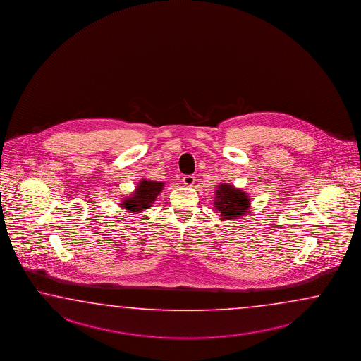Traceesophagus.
I'll list each match as a JSON object with an SVG mask.
<instances>
[{"label":"esophagus","instance_id":"34e87169","mask_svg":"<svg viewBox=\"0 0 361 361\" xmlns=\"http://www.w3.org/2000/svg\"><path fill=\"white\" fill-rule=\"evenodd\" d=\"M183 183L186 186H192L195 183V176H193V175H186V176L183 177Z\"/></svg>","mask_w":361,"mask_h":361}]
</instances>
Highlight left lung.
Segmentation results:
<instances>
[{
  "mask_svg": "<svg viewBox=\"0 0 361 361\" xmlns=\"http://www.w3.org/2000/svg\"><path fill=\"white\" fill-rule=\"evenodd\" d=\"M215 210L223 220L238 219L249 210V195L233 185L220 184L215 190Z\"/></svg>",
  "mask_w": 361,
  "mask_h": 361,
  "instance_id": "1",
  "label": "left lung"
}]
</instances>
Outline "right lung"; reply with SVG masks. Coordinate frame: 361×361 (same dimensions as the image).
<instances>
[{"mask_svg": "<svg viewBox=\"0 0 361 361\" xmlns=\"http://www.w3.org/2000/svg\"><path fill=\"white\" fill-rule=\"evenodd\" d=\"M163 186H164V183H158V181L143 178L142 181H140L134 193L129 198L123 200L121 207L133 212L147 210L149 206L154 204V201L163 190Z\"/></svg>", "mask_w": 361, "mask_h": 361, "instance_id": "right-lung-1", "label": "right lung"}]
</instances>
